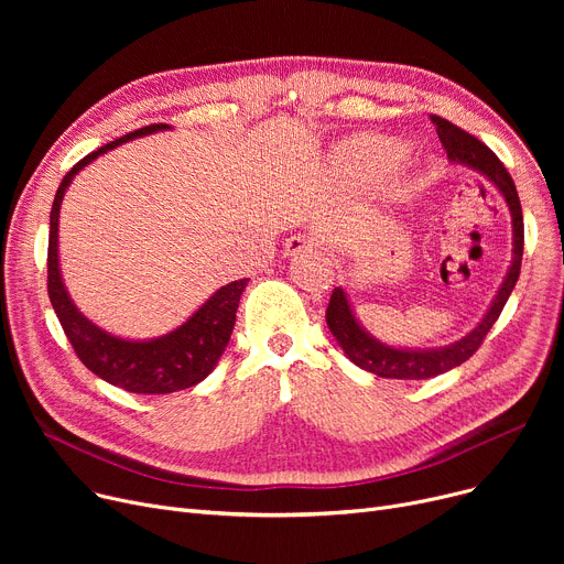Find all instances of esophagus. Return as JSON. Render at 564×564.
I'll use <instances>...</instances> for the list:
<instances>
[{"label":"esophagus","mask_w":564,"mask_h":564,"mask_svg":"<svg viewBox=\"0 0 564 564\" xmlns=\"http://www.w3.org/2000/svg\"><path fill=\"white\" fill-rule=\"evenodd\" d=\"M283 249H285V256H302V253H313L317 249V245L311 235L294 232L288 237Z\"/></svg>","instance_id":"1"}]
</instances>
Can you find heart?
Wrapping results in <instances>:
<instances>
[{
  "instance_id": "heart-1",
  "label": "heart",
  "mask_w": 564,
  "mask_h": 564,
  "mask_svg": "<svg viewBox=\"0 0 564 564\" xmlns=\"http://www.w3.org/2000/svg\"><path fill=\"white\" fill-rule=\"evenodd\" d=\"M402 151L400 145L387 139H361V141H354L347 143L338 160L351 169H361V171H389L398 164Z\"/></svg>"
}]
</instances>
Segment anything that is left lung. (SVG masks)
<instances>
[{"mask_svg": "<svg viewBox=\"0 0 564 564\" xmlns=\"http://www.w3.org/2000/svg\"><path fill=\"white\" fill-rule=\"evenodd\" d=\"M432 123L436 126V134L443 148H446L448 160L453 164H462L470 171L485 175L487 181L500 192V196L506 198L512 215V262L506 279H502L496 292L491 306L487 308L485 317L478 322V327H473L464 338L446 347H432V349L393 347V345L381 343L379 338L368 334L366 327H361V322L351 311L347 292L343 288H334L329 306H327L329 332L334 334L336 343L345 351V357L354 366L387 379H430V377L448 372L462 366L466 359H470L473 354H476V349L482 345L489 329L494 327V322L498 319L502 306H506V302L510 300L521 272L523 215H521V200H519L512 175L480 139L464 132L462 128L453 126L441 116H432Z\"/></svg>", "mask_w": 564, "mask_h": 564, "instance_id": "left-lung-1", "label": "left lung"}]
</instances>
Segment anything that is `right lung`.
Here are the masks:
<instances>
[{"label":"right lung","mask_w":564,"mask_h":564,"mask_svg":"<svg viewBox=\"0 0 564 564\" xmlns=\"http://www.w3.org/2000/svg\"><path fill=\"white\" fill-rule=\"evenodd\" d=\"M164 130H171V126H145L98 148L91 155H86L64 175L50 213L47 294L58 322H62V327L79 361L88 370L109 381L111 387L143 395L185 391L189 387H196L198 381H203L215 370L230 340L235 327V313L237 306H240V297L249 279L230 281L221 285L210 300L200 304L187 317V322H183L181 327H175L164 336L148 340H130L113 336L100 329L96 322L88 319L70 300L62 276V267H58V213H62V200L66 189L86 164H91L96 158L105 155L111 148L126 141Z\"/></svg>","instance_id":"right-lung-1"}]
</instances>
